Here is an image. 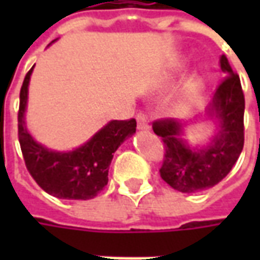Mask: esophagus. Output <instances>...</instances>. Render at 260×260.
<instances>
[{"label":"esophagus","mask_w":260,"mask_h":260,"mask_svg":"<svg viewBox=\"0 0 260 260\" xmlns=\"http://www.w3.org/2000/svg\"><path fill=\"white\" fill-rule=\"evenodd\" d=\"M136 122H138V128L139 129H147L150 126L149 119H147V117L143 113L136 114Z\"/></svg>","instance_id":"obj_1"}]
</instances>
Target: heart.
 Instances as JSON below:
<instances>
[{
    "instance_id": "1",
    "label": "heart",
    "mask_w": 260,
    "mask_h": 260,
    "mask_svg": "<svg viewBox=\"0 0 260 260\" xmlns=\"http://www.w3.org/2000/svg\"><path fill=\"white\" fill-rule=\"evenodd\" d=\"M201 87H202V79L199 76H196L195 79H192L188 85H186L185 90H184V96L181 100V107H188L189 104L195 103L198 97L201 96Z\"/></svg>"
}]
</instances>
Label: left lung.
I'll return each instance as SVG.
<instances>
[{
	"label": "left lung",
	"instance_id": "8db88e82",
	"mask_svg": "<svg viewBox=\"0 0 260 260\" xmlns=\"http://www.w3.org/2000/svg\"><path fill=\"white\" fill-rule=\"evenodd\" d=\"M220 68L225 76L216 89L207 108L209 117L218 122V131L209 146L189 147L182 139L185 124L174 118L153 122L154 134L164 143L160 175L171 188L184 193H195L212 188L229 174L244 147L245 99L240 76L224 55Z\"/></svg>",
	"mask_w": 260,
	"mask_h": 260
}]
</instances>
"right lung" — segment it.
Instances as JSON below:
<instances>
[{
  "mask_svg": "<svg viewBox=\"0 0 260 260\" xmlns=\"http://www.w3.org/2000/svg\"><path fill=\"white\" fill-rule=\"evenodd\" d=\"M31 71L33 68L26 74L20 87L18 113V138L26 169L37 185L58 199H91L107 185L114 152L128 136L135 134L136 121L114 119L72 152L50 150L37 143L26 129L25 110Z\"/></svg>",
  "mask_w": 260,
  "mask_h": 260,
  "instance_id": "right-lung-1",
  "label": "right lung"
}]
</instances>
